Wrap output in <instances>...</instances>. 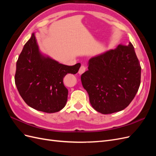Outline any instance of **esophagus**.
Returning a JSON list of instances; mask_svg holds the SVG:
<instances>
[{"instance_id": "1", "label": "esophagus", "mask_w": 156, "mask_h": 156, "mask_svg": "<svg viewBox=\"0 0 156 156\" xmlns=\"http://www.w3.org/2000/svg\"><path fill=\"white\" fill-rule=\"evenodd\" d=\"M85 71H86V67L84 66V65H82L79 70V73L80 75H81L82 73H83L84 72H85Z\"/></svg>"}]
</instances>
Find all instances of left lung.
<instances>
[{
    "mask_svg": "<svg viewBox=\"0 0 156 156\" xmlns=\"http://www.w3.org/2000/svg\"><path fill=\"white\" fill-rule=\"evenodd\" d=\"M81 75L92 107L107 115L129 105L140 84L141 67L133 45H119L92 57Z\"/></svg>",
    "mask_w": 156,
    "mask_h": 156,
    "instance_id": "8db88e82",
    "label": "left lung"
}]
</instances>
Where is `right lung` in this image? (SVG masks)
Here are the masks:
<instances>
[{
  "instance_id": "1",
  "label": "right lung",
  "mask_w": 156,
  "mask_h": 156,
  "mask_svg": "<svg viewBox=\"0 0 156 156\" xmlns=\"http://www.w3.org/2000/svg\"><path fill=\"white\" fill-rule=\"evenodd\" d=\"M81 64H60L40 51L32 33L25 44L16 63L15 83L27 104L48 113L58 112L65 107L68 90L63 83L68 73L78 72Z\"/></svg>"
}]
</instances>
